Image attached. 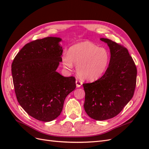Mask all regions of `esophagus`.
Returning <instances> with one entry per match:
<instances>
[{"mask_svg":"<svg viewBox=\"0 0 149 149\" xmlns=\"http://www.w3.org/2000/svg\"><path fill=\"white\" fill-rule=\"evenodd\" d=\"M76 86H77L78 88H79V87H80L83 84V82L81 81H80L79 79H76Z\"/></svg>","mask_w":149,"mask_h":149,"instance_id":"obj_1","label":"esophagus"}]
</instances>
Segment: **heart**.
<instances>
[{
  "label": "heart",
  "mask_w": 149,
  "mask_h": 149,
  "mask_svg": "<svg viewBox=\"0 0 149 149\" xmlns=\"http://www.w3.org/2000/svg\"><path fill=\"white\" fill-rule=\"evenodd\" d=\"M107 49L98 47L91 42H82L72 46L62 56V63L66 68L76 65L78 74L84 79L94 81L100 78L106 71L109 62Z\"/></svg>",
  "instance_id": "b5f03b06"
}]
</instances>
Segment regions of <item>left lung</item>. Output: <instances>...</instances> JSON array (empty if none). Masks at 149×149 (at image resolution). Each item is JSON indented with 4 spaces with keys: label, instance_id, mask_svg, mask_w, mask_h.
<instances>
[{
    "label": "left lung",
    "instance_id": "1",
    "mask_svg": "<svg viewBox=\"0 0 149 149\" xmlns=\"http://www.w3.org/2000/svg\"><path fill=\"white\" fill-rule=\"evenodd\" d=\"M100 40L110 48L109 66L101 78L83 86L86 112L93 119L104 120L119 114L132 98L137 68L127 48L109 39Z\"/></svg>",
    "mask_w": 149,
    "mask_h": 149
}]
</instances>
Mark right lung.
Segmentation results:
<instances>
[{
  "instance_id": "add662e5",
  "label": "right lung",
  "mask_w": 149,
  "mask_h": 149,
  "mask_svg": "<svg viewBox=\"0 0 149 149\" xmlns=\"http://www.w3.org/2000/svg\"><path fill=\"white\" fill-rule=\"evenodd\" d=\"M60 38L46 37L31 42L17 53L12 74L17 101L25 112L40 121L60 116L66 97L76 88L75 78L56 71L62 61Z\"/></svg>"
}]
</instances>
